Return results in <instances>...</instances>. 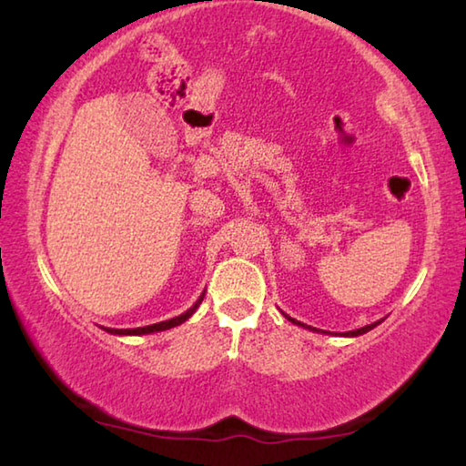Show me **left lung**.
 Listing matches in <instances>:
<instances>
[{"label":"left lung","mask_w":466,"mask_h":466,"mask_svg":"<svg viewBox=\"0 0 466 466\" xmlns=\"http://www.w3.org/2000/svg\"><path fill=\"white\" fill-rule=\"evenodd\" d=\"M288 317V314H286ZM288 320H291L294 322V325H299V327H306V325H302V322H298V320H294V319H289L288 317ZM384 320V319H382ZM382 320H378V322H372V325H366V327H361V329H356V330H350V333H343V337H358V335H364V333H368V330H372L376 325H380ZM306 329H310V330H317L319 333V329H312V327H306ZM322 333H327V330H322Z\"/></svg>","instance_id":"obj_1"}]
</instances>
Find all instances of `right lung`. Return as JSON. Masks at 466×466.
<instances>
[{"mask_svg":"<svg viewBox=\"0 0 466 466\" xmlns=\"http://www.w3.org/2000/svg\"><path fill=\"white\" fill-rule=\"evenodd\" d=\"M203 296H205V291L201 294V298L197 299V302L185 314H180V317H175V319H170V320H162V322H156V325L139 327V329H106V330H108V333H113V335H147V333H157V330H167V329H172V327H178V325H183V322L188 317H191V314L197 309H199Z\"/></svg>","mask_w":466,"mask_h":466,"instance_id":"1","label":"right lung"}]
</instances>
